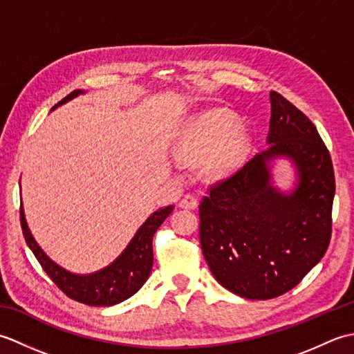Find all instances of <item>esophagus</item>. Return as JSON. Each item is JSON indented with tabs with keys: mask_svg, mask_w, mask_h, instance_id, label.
I'll return each mask as SVG.
<instances>
[{
	"mask_svg": "<svg viewBox=\"0 0 354 354\" xmlns=\"http://www.w3.org/2000/svg\"><path fill=\"white\" fill-rule=\"evenodd\" d=\"M199 202L198 199L193 196V194H185V196L181 199V202H179V207L184 208V209H194L198 208Z\"/></svg>",
	"mask_w": 354,
	"mask_h": 354,
	"instance_id": "obj_1",
	"label": "esophagus"
}]
</instances>
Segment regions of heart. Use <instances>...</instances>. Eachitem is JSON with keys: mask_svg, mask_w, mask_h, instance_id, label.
I'll list each match as a JSON object with an SVG mask.
<instances>
[{"mask_svg": "<svg viewBox=\"0 0 354 354\" xmlns=\"http://www.w3.org/2000/svg\"><path fill=\"white\" fill-rule=\"evenodd\" d=\"M246 146L240 123L223 109H209L192 118L176 141L179 161L204 162L209 175H221L239 164Z\"/></svg>", "mask_w": 354, "mask_h": 354, "instance_id": "b5f03b06", "label": "heart"}]
</instances>
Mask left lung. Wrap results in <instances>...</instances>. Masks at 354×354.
<instances>
[{"label": "left lung", "instance_id": "8db88e82", "mask_svg": "<svg viewBox=\"0 0 354 354\" xmlns=\"http://www.w3.org/2000/svg\"><path fill=\"white\" fill-rule=\"evenodd\" d=\"M269 149L209 187L199 205L202 254L225 289L248 299L280 297L324 257L332 237L335 171L317 127L270 91ZM286 156L299 183L289 195L270 181V161Z\"/></svg>", "mask_w": 354, "mask_h": 354}]
</instances>
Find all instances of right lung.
<instances>
[{
    "label": "right lung",
    "mask_w": 354,
    "mask_h": 354,
    "mask_svg": "<svg viewBox=\"0 0 354 354\" xmlns=\"http://www.w3.org/2000/svg\"><path fill=\"white\" fill-rule=\"evenodd\" d=\"M84 93L85 91H82V89H74L73 93H70L65 99L59 102L56 106ZM171 212L173 205L156 209L141 225L137 234L131 240V243L127 245L126 250L115 261H112L109 266L99 270V272L89 275L71 274L68 270L56 265L53 260H50L47 254L41 250V246L36 243L32 232H30L22 205L19 208V217L22 234H24L28 248L32 250L35 257L39 261V265L47 272V275L51 278L53 283L66 297L74 299V301L95 307H106L124 301V299L132 297L133 293H137L141 286L146 283L150 269H152L153 265V234Z\"/></svg>",
    "instance_id": "right-lung-1"
}]
</instances>
